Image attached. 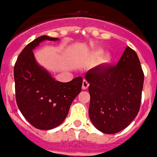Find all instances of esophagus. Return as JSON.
Returning <instances> with one entry per match:
<instances>
[{"mask_svg":"<svg viewBox=\"0 0 157 157\" xmlns=\"http://www.w3.org/2000/svg\"><path fill=\"white\" fill-rule=\"evenodd\" d=\"M88 86L89 83L87 82V81L83 80V82H82V89H83V90H86V89L88 88Z\"/></svg>","mask_w":157,"mask_h":157,"instance_id":"1","label":"esophagus"}]
</instances>
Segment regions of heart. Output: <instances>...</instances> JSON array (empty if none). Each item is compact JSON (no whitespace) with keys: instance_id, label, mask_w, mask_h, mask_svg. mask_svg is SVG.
I'll return each instance as SVG.
<instances>
[{"instance_id":"b5f03b06","label":"heart","mask_w":157,"mask_h":157,"mask_svg":"<svg viewBox=\"0 0 157 157\" xmlns=\"http://www.w3.org/2000/svg\"><path fill=\"white\" fill-rule=\"evenodd\" d=\"M102 54V51L101 49H97L95 51L92 52V57L93 59H98L99 57L101 56ZM110 62H111V56L109 55H102V57H101V59H100V63H101L102 65H108Z\"/></svg>"}]
</instances>
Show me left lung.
Instances as JSON below:
<instances>
[{"mask_svg": "<svg viewBox=\"0 0 157 157\" xmlns=\"http://www.w3.org/2000/svg\"><path fill=\"white\" fill-rule=\"evenodd\" d=\"M89 83V118L99 131L115 134L138 114L144 73L138 55L127 47L116 66L98 65L85 75Z\"/></svg>", "mask_w": 157, "mask_h": 157, "instance_id": "left-lung-1", "label": "left lung"}]
</instances>
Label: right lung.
Instances as JSON below:
<instances>
[{
    "mask_svg": "<svg viewBox=\"0 0 157 157\" xmlns=\"http://www.w3.org/2000/svg\"><path fill=\"white\" fill-rule=\"evenodd\" d=\"M45 40L59 39L43 35L27 45L16 61L14 81L16 100L22 115L36 128L48 130L67 117L73 100L82 91V78L58 82L39 65L33 50Z\"/></svg>",
    "mask_w": 157,
    "mask_h": 157,
    "instance_id": "add662e5",
    "label": "right lung"
}]
</instances>
